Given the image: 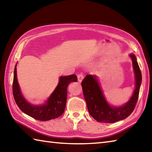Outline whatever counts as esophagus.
<instances>
[{
	"instance_id": "34e87169",
	"label": "esophagus",
	"mask_w": 152,
	"mask_h": 152,
	"mask_svg": "<svg viewBox=\"0 0 152 152\" xmlns=\"http://www.w3.org/2000/svg\"><path fill=\"white\" fill-rule=\"evenodd\" d=\"M83 78H84V76H83V74H78V82H81L82 80H83Z\"/></svg>"
}]
</instances>
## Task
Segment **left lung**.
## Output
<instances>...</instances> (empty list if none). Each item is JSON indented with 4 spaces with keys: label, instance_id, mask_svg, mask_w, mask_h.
Instances as JSON below:
<instances>
[{
    "label": "left lung",
    "instance_id": "obj_1",
    "mask_svg": "<svg viewBox=\"0 0 152 152\" xmlns=\"http://www.w3.org/2000/svg\"><path fill=\"white\" fill-rule=\"evenodd\" d=\"M133 61L135 74V89L131 99L120 107L110 106L103 96L101 88L95 76L87 75L82 82L83 96L90 115L96 121L101 123H115L127 118L133 112L137 104L142 82L141 71L133 54L129 56Z\"/></svg>",
    "mask_w": 152,
    "mask_h": 152
}]
</instances>
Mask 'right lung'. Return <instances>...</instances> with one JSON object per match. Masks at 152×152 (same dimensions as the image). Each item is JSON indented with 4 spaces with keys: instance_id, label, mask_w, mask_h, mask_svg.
<instances>
[{
    "instance_id": "add662e5",
    "label": "right lung",
    "mask_w": 152,
    "mask_h": 152,
    "mask_svg": "<svg viewBox=\"0 0 152 152\" xmlns=\"http://www.w3.org/2000/svg\"><path fill=\"white\" fill-rule=\"evenodd\" d=\"M16 65L15 66L13 80V95L16 104L21 110L33 118L40 121H48L56 119L63 114L65 109L67 88L71 82H77L75 74L66 76H61L59 82L53 93L42 106H34L26 101L23 96L17 80Z\"/></svg>"
}]
</instances>
